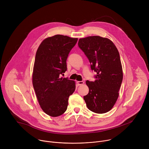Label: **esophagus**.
Instances as JSON below:
<instances>
[{"instance_id": "1", "label": "esophagus", "mask_w": 149, "mask_h": 149, "mask_svg": "<svg viewBox=\"0 0 149 149\" xmlns=\"http://www.w3.org/2000/svg\"><path fill=\"white\" fill-rule=\"evenodd\" d=\"M84 81H77V84H78V86H81V85L84 84Z\"/></svg>"}]
</instances>
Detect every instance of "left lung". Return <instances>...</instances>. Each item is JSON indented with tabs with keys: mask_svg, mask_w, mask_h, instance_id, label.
<instances>
[{
	"mask_svg": "<svg viewBox=\"0 0 149 149\" xmlns=\"http://www.w3.org/2000/svg\"><path fill=\"white\" fill-rule=\"evenodd\" d=\"M78 46L88 58L91 70L97 72L95 81H86L89 93L84 99L87 108L98 114L107 113L118 98L123 81L118 49L110 39L100 36L80 38Z\"/></svg>",
	"mask_w": 149,
	"mask_h": 149,
	"instance_id": "obj_1",
	"label": "left lung"
}]
</instances>
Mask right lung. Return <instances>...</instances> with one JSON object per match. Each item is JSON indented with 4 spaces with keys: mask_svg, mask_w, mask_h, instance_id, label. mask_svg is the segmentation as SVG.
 I'll return each mask as SVG.
<instances>
[{
    "mask_svg": "<svg viewBox=\"0 0 149 149\" xmlns=\"http://www.w3.org/2000/svg\"><path fill=\"white\" fill-rule=\"evenodd\" d=\"M78 38L56 35L45 38L35 56L32 84L42 110L51 117L64 113L68 98L75 90V82L61 75L67 71L66 61Z\"/></svg>",
    "mask_w": 149,
    "mask_h": 149,
    "instance_id": "add662e5",
    "label": "right lung"
}]
</instances>
